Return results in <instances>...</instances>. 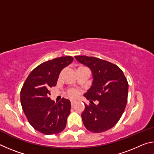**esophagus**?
Masks as SVG:
<instances>
[{"instance_id":"1","label":"esophagus","mask_w":154,"mask_h":154,"mask_svg":"<svg viewBox=\"0 0 154 154\" xmlns=\"http://www.w3.org/2000/svg\"><path fill=\"white\" fill-rule=\"evenodd\" d=\"M77 102V100H71V106H73L75 103Z\"/></svg>"}]
</instances>
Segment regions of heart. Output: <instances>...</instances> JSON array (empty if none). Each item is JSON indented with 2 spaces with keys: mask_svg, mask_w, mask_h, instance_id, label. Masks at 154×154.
Returning a JSON list of instances; mask_svg holds the SVG:
<instances>
[{
  "mask_svg": "<svg viewBox=\"0 0 154 154\" xmlns=\"http://www.w3.org/2000/svg\"><path fill=\"white\" fill-rule=\"evenodd\" d=\"M81 68H84V67L79 66L77 69H81ZM68 94L69 95V96H71V97H75V96H77L78 92L75 89H69V90H68Z\"/></svg>",
  "mask_w": 154,
  "mask_h": 154,
  "instance_id": "obj_1",
  "label": "heart"
}]
</instances>
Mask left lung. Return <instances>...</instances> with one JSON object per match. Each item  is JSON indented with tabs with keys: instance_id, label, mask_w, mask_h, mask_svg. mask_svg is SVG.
<instances>
[{
	"instance_id": "left-lung-1",
	"label": "left lung",
	"mask_w": 154,
	"mask_h": 154,
	"mask_svg": "<svg viewBox=\"0 0 154 154\" xmlns=\"http://www.w3.org/2000/svg\"><path fill=\"white\" fill-rule=\"evenodd\" d=\"M75 58L92 72V85L84 96L90 103L98 101V105L85 104L82 113L83 124L95 133L111 129L119 120L127 103L128 83L123 71L117 65L96 57Z\"/></svg>"
}]
</instances>
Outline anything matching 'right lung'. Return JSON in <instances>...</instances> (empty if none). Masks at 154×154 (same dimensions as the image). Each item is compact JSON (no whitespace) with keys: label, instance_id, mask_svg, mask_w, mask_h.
Instances as JSON below:
<instances>
[{"label":"right lung","instance_id":"right-lung-1","mask_svg":"<svg viewBox=\"0 0 154 154\" xmlns=\"http://www.w3.org/2000/svg\"><path fill=\"white\" fill-rule=\"evenodd\" d=\"M72 60L67 56L41 64L28 75L21 90V104L28 122L44 134L59 133L66 127L71 102L64 98L58 103L51 100L49 88L55 86L62 70Z\"/></svg>","mask_w":154,"mask_h":154}]
</instances>
